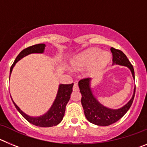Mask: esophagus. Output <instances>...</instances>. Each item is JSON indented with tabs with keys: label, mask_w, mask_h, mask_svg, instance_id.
I'll list each match as a JSON object with an SVG mask.
<instances>
[{
	"label": "esophagus",
	"mask_w": 147,
	"mask_h": 147,
	"mask_svg": "<svg viewBox=\"0 0 147 147\" xmlns=\"http://www.w3.org/2000/svg\"><path fill=\"white\" fill-rule=\"evenodd\" d=\"M73 90H74V91H78V90H79V86H78L77 83H74V84Z\"/></svg>",
	"instance_id": "esophagus-1"
}]
</instances>
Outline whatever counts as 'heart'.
Segmentation results:
<instances>
[{"mask_svg":"<svg viewBox=\"0 0 147 147\" xmlns=\"http://www.w3.org/2000/svg\"><path fill=\"white\" fill-rule=\"evenodd\" d=\"M110 61V54L102 53L100 49H91L76 57L71 61L74 69L81 70L92 65L90 74L96 75L103 69Z\"/></svg>","mask_w":147,"mask_h":147,"instance_id":"obj_1","label":"heart"}]
</instances>
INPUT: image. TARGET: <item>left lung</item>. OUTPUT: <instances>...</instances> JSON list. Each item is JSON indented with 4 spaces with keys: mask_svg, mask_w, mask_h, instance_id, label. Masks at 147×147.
<instances>
[{
    "mask_svg": "<svg viewBox=\"0 0 147 147\" xmlns=\"http://www.w3.org/2000/svg\"><path fill=\"white\" fill-rule=\"evenodd\" d=\"M110 51L113 54V64L127 66L130 69L132 76L135 79L134 68L129 59H127V56L121 50L113 47H111ZM90 79L89 78H84L79 82V87L82 94V105L86 119L92 124L98 126H108L118 121L130 108L134 99L136 88L132 98L127 105L118 110H111L104 107L93 96L90 87Z\"/></svg>",
    "mask_w": 147,
    "mask_h": 147,
    "instance_id": "obj_1",
    "label": "left lung"
}]
</instances>
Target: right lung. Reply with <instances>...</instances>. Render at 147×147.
Masks as SVG:
<instances>
[{
	"instance_id": "right-lung-1",
	"label": "right lung",
	"mask_w": 147,
	"mask_h": 147,
	"mask_svg": "<svg viewBox=\"0 0 147 147\" xmlns=\"http://www.w3.org/2000/svg\"><path fill=\"white\" fill-rule=\"evenodd\" d=\"M45 47V44L41 43L32 45V46H29L26 49H23L21 52L18 54L14 63L11 66L10 74H11L13 67L15 66V65L16 64V62L18 61H19L20 59L27 56L28 54H33V53H42L44 51ZM73 85H74V83L68 84V85H59L56 99L54 103H53V105L51 106V109L45 115L40 116V117H31V116H28L26 114L24 113L17 106L15 102H13V103L15 105L17 110L23 115L24 119H26L31 124L42 127H53V126H56L59 124L61 121L62 120V119H63V116L65 115V111L66 105L69 101L71 94L73 91Z\"/></svg>"
}]
</instances>
